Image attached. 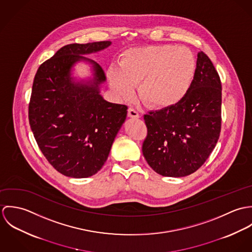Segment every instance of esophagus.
<instances>
[{"instance_id":"34e87169","label":"esophagus","mask_w":252,"mask_h":252,"mask_svg":"<svg viewBox=\"0 0 252 252\" xmlns=\"http://www.w3.org/2000/svg\"><path fill=\"white\" fill-rule=\"evenodd\" d=\"M128 117H130V118H140V114L134 108H130L128 109Z\"/></svg>"}]
</instances>
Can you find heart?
I'll return each instance as SVG.
<instances>
[{
  "mask_svg": "<svg viewBox=\"0 0 252 252\" xmlns=\"http://www.w3.org/2000/svg\"><path fill=\"white\" fill-rule=\"evenodd\" d=\"M119 68L108 70V84L121 99L134 95L138 84L140 99L150 108H174L188 93L196 73L193 53L184 46L145 45L125 50Z\"/></svg>",
  "mask_w": 252,
  "mask_h": 252,
  "instance_id": "b5f03b06",
  "label": "heart"
}]
</instances>
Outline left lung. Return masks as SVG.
Returning a JSON list of instances; mask_svg holds the SVG:
<instances>
[{
    "label": "left lung",
    "mask_w": 252,
    "mask_h": 252,
    "mask_svg": "<svg viewBox=\"0 0 252 252\" xmlns=\"http://www.w3.org/2000/svg\"><path fill=\"white\" fill-rule=\"evenodd\" d=\"M221 82L211 59L199 51L196 73L183 100L174 108L144 115L143 154L163 177L196 172L216 147L221 127Z\"/></svg>",
    "instance_id": "obj_1"
}]
</instances>
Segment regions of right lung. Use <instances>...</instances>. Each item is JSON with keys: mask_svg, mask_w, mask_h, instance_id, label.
<instances>
[{"mask_svg": "<svg viewBox=\"0 0 252 252\" xmlns=\"http://www.w3.org/2000/svg\"><path fill=\"white\" fill-rule=\"evenodd\" d=\"M111 41L71 43L60 48L37 69L29 105V122L36 144L62 175L84 179L98 173L127 116V107L101 95L104 70L84 57L100 52ZM78 63L91 75L74 74Z\"/></svg>", "mask_w": 252, "mask_h": 252, "instance_id": "add662e5", "label": "right lung"}]
</instances>
